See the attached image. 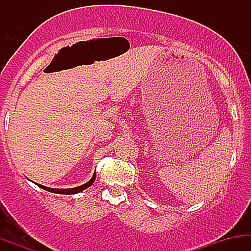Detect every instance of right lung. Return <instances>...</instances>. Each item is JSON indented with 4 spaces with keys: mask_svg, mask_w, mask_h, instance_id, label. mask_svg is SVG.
I'll return each instance as SVG.
<instances>
[{
    "mask_svg": "<svg viewBox=\"0 0 251 251\" xmlns=\"http://www.w3.org/2000/svg\"><path fill=\"white\" fill-rule=\"evenodd\" d=\"M96 177H97V172H94L93 177H92L91 179L87 181V183L82 184V185H80V186H76V188H72V189H54V188H47V186H43V185H41V184H37V183H35V184L39 186V188H41L43 190H47V191L53 192V194L74 195V194H79V192H81V191H83V190L89 188V186L94 183V180H96Z\"/></svg>",
    "mask_w": 251,
    "mask_h": 251,
    "instance_id": "obj_1",
    "label": "right lung"
}]
</instances>
